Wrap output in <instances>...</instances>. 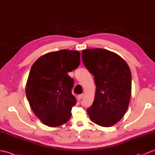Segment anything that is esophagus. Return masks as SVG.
Returning a JSON list of instances; mask_svg holds the SVG:
<instances>
[{
  "label": "esophagus",
  "instance_id": "1",
  "mask_svg": "<svg viewBox=\"0 0 155 155\" xmlns=\"http://www.w3.org/2000/svg\"><path fill=\"white\" fill-rule=\"evenodd\" d=\"M84 94H80V95H78V99L79 100H80V99H82L83 97H84Z\"/></svg>",
  "mask_w": 155,
  "mask_h": 155
}]
</instances>
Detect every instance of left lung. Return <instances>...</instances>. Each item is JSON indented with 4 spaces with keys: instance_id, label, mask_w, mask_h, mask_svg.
<instances>
[{
    "instance_id": "8db88e82",
    "label": "left lung",
    "mask_w": 155,
    "mask_h": 155,
    "mask_svg": "<svg viewBox=\"0 0 155 155\" xmlns=\"http://www.w3.org/2000/svg\"><path fill=\"white\" fill-rule=\"evenodd\" d=\"M81 55L97 87L93 103L87 109L89 118L101 126L114 125L122 118L130 103V68L122 57L107 49H86Z\"/></svg>"
}]
</instances>
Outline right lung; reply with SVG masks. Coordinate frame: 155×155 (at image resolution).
<instances>
[{
    "label": "right lung",
    "mask_w": 155,
    "mask_h": 155,
    "mask_svg": "<svg viewBox=\"0 0 155 155\" xmlns=\"http://www.w3.org/2000/svg\"><path fill=\"white\" fill-rule=\"evenodd\" d=\"M80 64V52L64 49L44 54L32 65L26 97L33 112L45 125L57 127L70 120L77 101L71 94L74 81L68 72Z\"/></svg>",
    "instance_id": "obj_1"
}]
</instances>
